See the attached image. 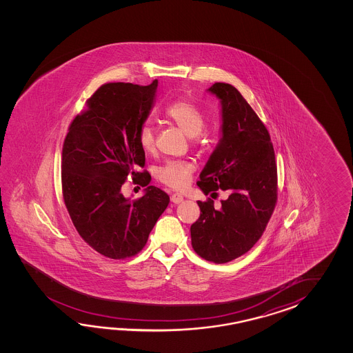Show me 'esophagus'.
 Here are the masks:
<instances>
[{"label":"esophagus","mask_w":353,"mask_h":353,"mask_svg":"<svg viewBox=\"0 0 353 353\" xmlns=\"http://www.w3.org/2000/svg\"><path fill=\"white\" fill-rule=\"evenodd\" d=\"M183 199H184V198H183V195L179 194V193H174V194L170 196V201L175 203V204L183 202Z\"/></svg>","instance_id":"1"}]
</instances>
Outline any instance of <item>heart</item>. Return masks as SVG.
Here are the masks:
<instances>
[{
    "mask_svg": "<svg viewBox=\"0 0 353 353\" xmlns=\"http://www.w3.org/2000/svg\"><path fill=\"white\" fill-rule=\"evenodd\" d=\"M164 117L175 123L184 134L192 136L195 143H202L204 139L202 130L205 125V117L202 110L192 101L185 98L174 101L166 105ZM137 143L145 152L154 150L155 132L149 123H143L137 130ZM194 170V165L189 161L172 160L159 168L157 176L163 184L180 190L189 184Z\"/></svg>",
    "mask_w": 353,
    "mask_h": 353,
    "instance_id": "1",
    "label": "heart"
}]
</instances>
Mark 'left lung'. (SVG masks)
<instances>
[{"label":"left lung","mask_w":353,"mask_h":353,"mask_svg":"<svg viewBox=\"0 0 353 353\" xmlns=\"http://www.w3.org/2000/svg\"><path fill=\"white\" fill-rule=\"evenodd\" d=\"M210 92L221 99L222 139L196 185L204 194L228 193L221 210L198 201L201 216L190 225L192 246L207 261L225 263L246 254L263 236L278 201V168L263 121L228 83Z\"/></svg>","instance_id":"obj_1"}]
</instances>
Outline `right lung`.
Segmentation results:
<instances>
[{"label":"right lung","instance_id":"1","mask_svg":"<svg viewBox=\"0 0 353 353\" xmlns=\"http://www.w3.org/2000/svg\"><path fill=\"white\" fill-rule=\"evenodd\" d=\"M158 79L149 85L105 83L70 122L61 152V190L77 232L98 254L113 260L137 255L170 202L149 185L137 130L150 113ZM131 176L145 194L128 201L120 188Z\"/></svg>","mask_w":353,"mask_h":353}]
</instances>
